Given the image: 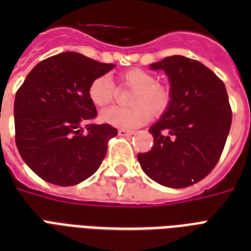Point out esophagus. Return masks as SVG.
<instances>
[{
    "label": "esophagus",
    "instance_id": "1",
    "mask_svg": "<svg viewBox=\"0 0 251 251\" xmlns=\"http://www.w3.org/2000/svg\"><path fill=\"white\" fill-rule=\"evenodd\" d=\"M133 134H135V131H133V130H126V129L118 130V135H121V137H130V135H133Z\"/></svg>",
    "mask_w": 251,
    "mask_h": 251
}]
</instances>
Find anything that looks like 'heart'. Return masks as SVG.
Listing matches in <instances>:
<instances>
[{
    "instance_id": "b5f03b06",
    "label": "heart",
    "mask_w": 251,
    "mask_h": 251,
    "mask_svg": "<svg viewBox=\"0 0 251 251\" xmlns=\"http://www.w3.org/2000/svg\"><path fill=\"white\" fill-rule=\"evenodd\" d=\"M120 84L133 90L127 99L129 108H108L100 113V121L108 125L134 129L145 125L152 116L167 112L172 101V91L168 84L157 82L156 76L145 69L134 68L121 73ZM116 96V87L109 76L95 78L88 87V98L98 108L109 105Z\"/></svg>"
}]
</instances>
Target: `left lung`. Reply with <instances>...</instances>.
I'll return each mask as SVG.
<instances>
[{"mask_svg": "<svg viewBox=\"0 0 251 251\" xmlns=\"http://www.w3.org/2000/svg\"><path fill=\"white\" fill-rule=\"evenodd\" d=\"M151 69L165 72L172 101L150 127L152 149L138 153V160L163 186H191L214 169L226 146L232 124L226 86L207 66L183 56L165 57Z\"/></svg>", "mask_w": 251, "mask_h": 251, "instance_id": "8db88e82", "label": "left lung"}]
</instances>
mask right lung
<instances>
[{"mask_svg": "<svg viewBox=\"0 0 251 251\" xmlns=\"http://www.w3.org/2000/svg\"><path fill=\"white\" fill-rule=\"evenodd\" d=\"M114 68L75 52L41 61L25 76L14 101L15 142L22 159L40 178L73 186L98 171L117 129L82 124L98 116L91 82Z\"/></svg>", "mask_w": 251, "mask_h": 251, "instance_id": "add662e5", "label": "right lung"}]
</instances>
